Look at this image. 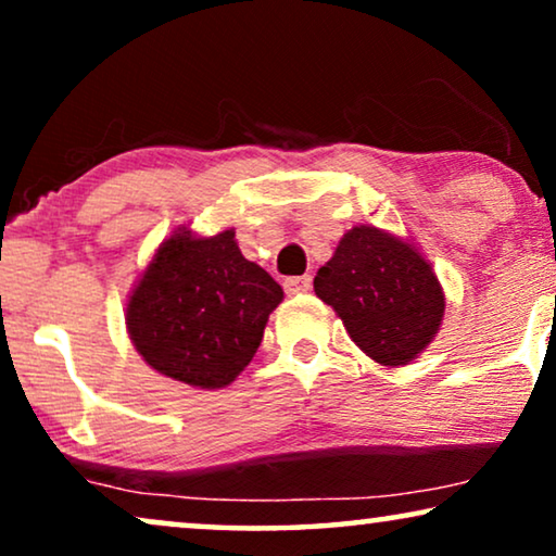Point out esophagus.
<instances>
[{
  "label": "esophagus",
  "mask_w": 556,
  "mask_h": 556,
  "mask_svg": "<svg viewBox=\"0 0 556 556\" xmlns=\"http://www.w3.org/2000/svg\"><path fill=\"white\" fill-rule=\"evenodd\" d=\"M311 276H295V278H286V293H308L311 291Z\"/></svg>",
  "instance_id": "34e87169"
}]
</instances>
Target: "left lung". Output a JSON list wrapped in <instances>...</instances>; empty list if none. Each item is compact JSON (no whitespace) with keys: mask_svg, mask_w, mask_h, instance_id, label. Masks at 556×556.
Returning <instances> with one entry per match:
<instances>
[{"mask_svg":"<svg viewBox=\"0 0 556 556\" xmlns=\"http://www.w3.org/2000/svg\"><path fill=\"white\" fill-rule=\"evenodd\" d=\"M318 299L337 311L364 354L384 364H409L430 344L445 314L432 265L377 227H352L314 278Z\"/></svg>","mask_w":556,"mask_h":556,"instance_id":"1","label":"left lung"}]
</instances>
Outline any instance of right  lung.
<instances>
[{"label":"right lung","mask_w":556,"mask_h":556,"mask_svg":"<svg viewBox=\"0 0 556 556\" xmlns=\"http://www.w3.org/2000/svg\"><path fill=\"white\" fill-rule=\"evenodd\" d=\"M283 288L242 257L235 230L215 238L174 232L128 295L136 352L159 375L223 390L248 367Z\"/></svg>","instance_id":"obj_1"}]
</instances>
